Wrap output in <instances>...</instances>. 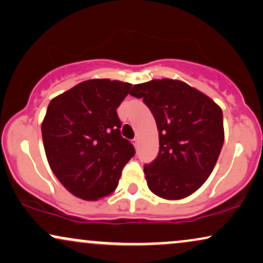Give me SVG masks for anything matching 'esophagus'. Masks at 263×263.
<instances>
[{
    "instance_id": "esophagus-1",
    "label": "esophagus",
    "mask_w": 263,
    "mask_h": 263,
    "mask_svg": "<svg viewBox=\"0 0 263 263\" xmlns=\"http://www.w3.org/2000/svg\"><path fill=\"white\" fill-rule=\"evenodd\" d=\"M138 142H139V139H138V137H136V138H134V145H135V147H137V145H138Z\"/></svg>"
}]
</instances>
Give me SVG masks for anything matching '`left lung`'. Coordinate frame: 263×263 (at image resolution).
I'll list each match as a JSON object with an SVG mask.
<instances>
[{
    "label": "left lung",
    "mask_w": 263,
    "mask_h": 263,
    "mask_svg": "<svg viewBox=\"0 0 263 263\" xmlns=\"http://www.w3.org/2000/svg\"><path fill=\"white\" fill-rule=\"evenodd\" d=\"M129 95L143 98L159 131V153L144 165L151 191L178 200L198 191L211 175L224 141L222 109L179 80H152Z\"/></svg>",
    "instance_id": "left-lung-1"
}]
</instances>
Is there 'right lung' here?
<instances>
[{
    "label": "right lung",
    "instance_id": "add662e5",
    "mask_svg": "<svg viewBox=\"0 0 263 263\" xmlns=\"http://www.w3.org/2000/svg\"><path fill=\"white\" fill-rule=\"evenodd\" d=\"M131 87L93 79L49 102L41 125L43 147L53 174L75 197L95 201L110 195L135 155L116 112Z\"/></svg>",
    "mask_w": 263,
    "mask_h": 263
}]
</instances>
